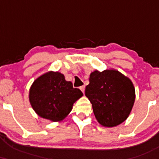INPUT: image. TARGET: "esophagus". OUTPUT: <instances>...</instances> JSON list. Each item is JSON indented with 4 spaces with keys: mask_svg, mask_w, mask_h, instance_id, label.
<instances>
[{
    "mask_svg": "<svg viewBox=\"0 0 159 159\" xmlns=\"http://www.w3.org/2000/svg\"><path fill=\"white\" fill-rule=\"evenodd\" d=\"M80 90L82 91V93H84V90H85V86H81V87H80Z\"/></svg>",
    "mask_w": 159,
    "mask_h": 159,
    "instance_id": "34e87169",
    "label": "esophagus"
}]
</instances>
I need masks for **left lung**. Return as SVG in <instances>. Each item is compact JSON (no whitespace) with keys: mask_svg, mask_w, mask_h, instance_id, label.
Wrapping results in <instances>:
<instances>
[{"mask_svg":"<svg viewBox=\"0 0 159 159\" xmlns=\"http://www.w3.org/2000/svg\"><path fill=\"white\" fill-rule=\"evenodd\" d=\"M85 96L92 104L98 123L114 127L129 117L135 101V90L130 78L114 69L95 70L90 75Z\"/></svg>","mask_w":159,"mask_h":159,"instance_id":"1","label":"left lung"}]
</instances>
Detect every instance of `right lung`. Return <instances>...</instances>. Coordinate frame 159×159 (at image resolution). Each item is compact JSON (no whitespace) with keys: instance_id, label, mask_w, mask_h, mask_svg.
Listing matches in <instances>:
<instances>
[{"instance_id":"obj_1","label":"right lung","mask_w":159,"mask_h":159,"mask_svg":"<svg viewBox=\"0 0 159 159\" xmlns=\"http://www.w3.org/2000/svg\"><path fill=\"white\" fill-rule=\"evenodd\" d=\"M82 96L83 93L74 88L72 82L66 81L63 74L53 71L36 78L29 90L34 111L40 117L52 122L65 119Z\"/></svg>"}]
</instances>
